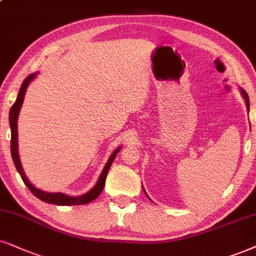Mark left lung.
<instances>
[{
    "instance_id": "left-lung-1",
    "label": "left lung",
    "mask_w": 256,
    "mask_h": 256,
    "mask_svg": "<svg viewBox=\"0 0 256 256\" xmlns=\"http://www.w3.org/2000/svg\"><path fill=\"white\" fill-rule=\"evenodd\" d=\"M240 92H241L242 96H244V102H246V106H247V110H248V112H249V98H248L247 92H246V90H244V88H240ZM144 192H145V190H144ZM145 195L148 196V194L145 192Z\"/></svg>"
}]
</instances>
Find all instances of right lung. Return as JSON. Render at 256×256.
<instances>
[{"label":"right lung","instance_id":"add662e5","mask_svg":"<svg viewBox=\"0 0 256 256\" xmlns=\"http://www.w3.org/2000/svg\"><path fill=\"white\" fill-rule=\"evenodd\" d=\"M38 74V72H35L30 76H27L24 79V82H22L20 92H18V98H16V102H14V105L10 108V112H9V124H10V130H12V140H10V151H12V160H14L15 168L16 170L18 171L20 174L22 180H24L26 186H28V189L30 190L32 194L34 196H36L38 198H40L41 200L47 203H52V204H56V206H79V204H87V203L92 202L94 200L96 197H98L100 194H102V189H104L105 186V180H106V176H108V172L110 170V166L114 160L116 156L119 151H120L122 146H119L116 148L114 151L112 152V154L110 156L108 163L102 169V174H100L98 180H96V186L92 188V189L88 190L86 194H82L80 196H68L66 194L62 192H44V190L38 189L35 188L33 184L29 182V180L26 176L24 168H22L20 157H18V113H20L22 102H24V94H26V90H27V87L29 86L33 80L36 78V76Z\"/></svg>","mask_w":256,"mask_h":256}]
</instances>
